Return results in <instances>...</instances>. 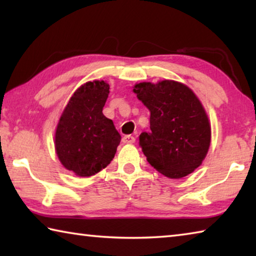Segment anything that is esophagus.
<instances>
[{
    "instance_id": "1",
    "label": "esophagus",
    "mask_w": 256,
    "mask_h": 256,
    "mask_svg": "<svg viewBox=\"0 0 256 256\" xmlns=\"http://www.w3.org/2000/svg\"><path fill=\"white\" fill-rule=\"evenodd\" d=\"M123 144H134L136 142V138L132 136H125L122 138Z\"/></svg>"
}]
</instances>
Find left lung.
<instances>
[{"instance_id":"obj_1","label":"left lung","mask_w":256,"mask_h":256,"mask_svg":"<svg viewBox=\"0 0 256 256\" xmlns=\"http://www.w3.org/2000/svg\"><path fill=\"white\" fill-rule=\"evenodd\" d=\"M133 92L150 110V132L138 136L148 162L170 178H182L202 164L211 128L200 100L188 86L164 80L141 82Z\"/></svg>"}]
</instances>
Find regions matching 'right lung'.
<instances>
[{"label": "right lung", "mask_w": 256, "mask_h": 256, "mask_svg": "<svg viewBox=\"0 0 256 256\" xmlns=\"http://www.w3.org/2000/svg\"><path fill=\"white\" fill-rule=\"evenodd\" d=\"M110 94L105 81L86 82L73 94L55 134L60 162L78 176L88 177L110 164L120 142L112 120L102 114Z\"/></svg>", "instance_id": "1"}]
</instances>
